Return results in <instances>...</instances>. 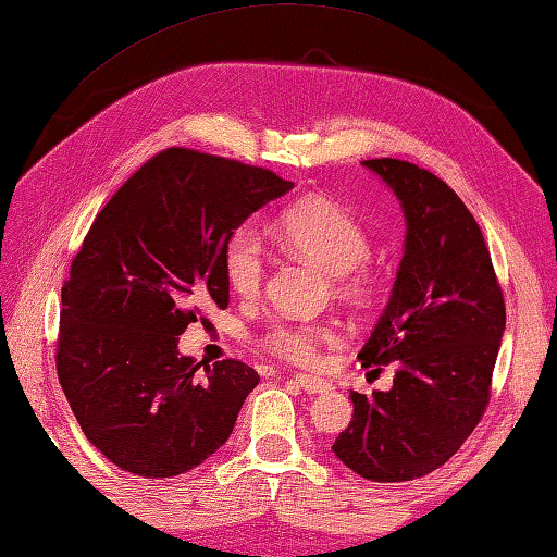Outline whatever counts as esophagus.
<instances>
[{
    "label": "esophagus",
    "instance_id": "esophagus-1",
    "mask_svg": "<svg viewBox=\"0 0 557 557\" xmlns=\"http://www.w3.org/2000/svg\"><path fill=\"white\" fill-rule=\"evenodd\" d=\"M294 383L298 388H304L306 393H324L330 391V383L320 376H310V374H296Z\"/></svg>",
    "mask_w": 557,
    "mask_h": 557
}]
</instances>
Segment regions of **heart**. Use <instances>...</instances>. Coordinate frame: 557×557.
<instances>
[{"label":"heart","mask_w":557,"mask_h":557,"mask_svg":"<svg viewBox=\"0 0 557 557\" xmlns=\"http://www.w3.org/2000/svg\"><path fill=\"white\" fill-rule=\"evenodd\" d=\"M277 237L298 259L315 263L324 273L334 275L336 292L348 301H364L372 294V277L360 265L369 256V239L348 211L326 199H306L282 213ZM223 270L227 287L237 296L253 298L261 292L268 259L259 233L242 227L227 239ZM330 338L332 332L324 324L277 322L263 336V344L277 358L308 364L318 358L320 346Z\"/></svg>","instance_id":"b5f03b06"}]
</instances>
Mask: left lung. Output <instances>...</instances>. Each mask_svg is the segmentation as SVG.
<instances>
[{"label":"left lung","instance_id":"1","mask_svg":"<svg viewBox=\"0 0 557 557\" xmlns=\"http://www.w3.org/2000/svg\"><path fill=\"white\" fill-rule=\"evenodd\" d=\"M405 213L397 275L358 360L395 362L391 391L350 393L336 459L374 482L423 478L459 451L490 403L506 306L480 225L445 181L403 160L362 162Z\"/></svg>","mask_w":557,"mask_h":557}]
</instances>
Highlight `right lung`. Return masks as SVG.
<instances>
[{
	"mask_svg": "<svg viewBox=\"0 0 557 557\" xmlns=\"http://www.w3.org/2000/svg\"><path fill=\"white\" fill-rule=\"evenodd\" d=\"M292 188L261 166L169 148L96 216L61 292L55 367L84 435L122 470L188 473L231 437L259 374L181 355L178 336L227 308V239Z\"/></svg>",
	"mask_w": 557,
	"mask_h": 557,
	"instance_id": "add662e5",
	"label": "right lung"
}]
</instances>
